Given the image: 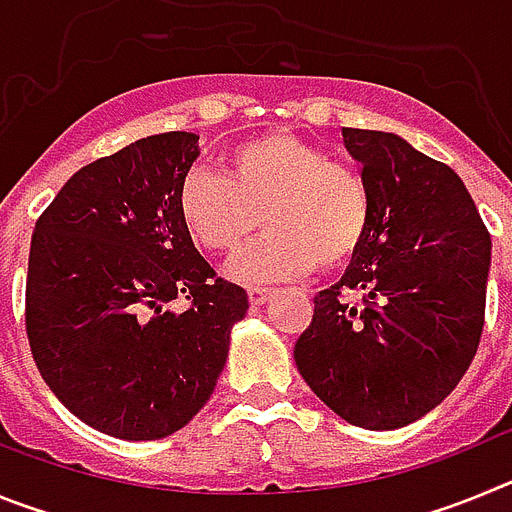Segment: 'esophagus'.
I'll use <instances>...</instances> for the list:
<instances>
[{"instance_id":"esophagus-1","label":"esophagus","mask_w":512,"mask_h":512,"mask_svg":"<svg viewBox=\"0 0 512 512\" xmlns=\"http://www.w3.org/2000/svg\"><path fill=\"white\" fill-rule=\"evenodd\" d=\"M269 297H271V289L248 287V300H251V305H266Z\"/></svg>"}]
</instances>
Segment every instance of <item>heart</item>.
Returning a JSON list of instances; mask_svg holds the SVG:
<instances>
[{
	"instance_id": "b5f03b06",
	"label": "heart",
	"mask_w": 512,
	"mask_h": 512,
	"mask_svg": "<svg viewBox=\"0 0 512 512\" xmlns=\"http://www.w3.org/2000/svg\"><path fill=\"white\" fill-rule=\"evenodd\" d=\"M176 207L192 241L230 253L264 223L266 235L228 264L246 284H274L315 264H346L372 225V187L356 166L292 133L243 140L225 174L200 166L179 184Z\"/></svg>"
}]
</instances>
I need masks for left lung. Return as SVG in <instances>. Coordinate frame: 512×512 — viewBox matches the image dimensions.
Listing matches in <instances>:
<instances>
[{
    "label": "left lung",
    "instance_id": "8db88e82",
    "mask_svg": "<svg viewBox=\"0 0 512 512\" xmlns=\"http://www.w3.org/2000/svg\"><path fill=\"white\" fill-rule=\"evenodd\" d=\"M343 146L372 187V225L341 282L315 295L295 361L346 423L392 431L441 405L472 364L492 241L454 169L382 130L343 128Z\"/></svg>",
    "mask_w": 512,
    "mask_h": 512
}]
</instances>
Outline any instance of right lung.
Listing matches in <instances>:
<instances>
[{
  "label": "right lung",
  "instance_id": "obj_1",
  "mask_svg": "<svg viewBox=\"0 0 512 512\" xmlns=\"http://www.w3.org/2000/svg\"><path fill=\"white\" fill-rule=\"evenodd\" d=\"M200 135H148L76 171L35 223L27 338L53 395L94 431L166 438L205 408L246 318L215 279L176 194ZM184 296L190 310L170 302Z\"/></svg>",
  "mask_w": 512,
  "mask_h": 512
}]
</instances>
